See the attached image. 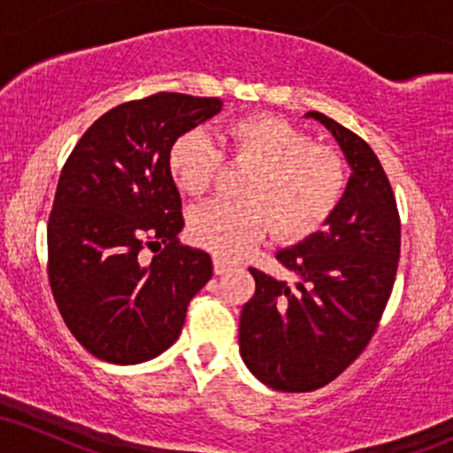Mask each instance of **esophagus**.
Returning a JSON list of instances; mask_svg holds the SVG:
<instances>
[{
    "label": "esophagus",
    "mask_w": 453,
    "mask_h": 453,
    "mask_svg": "<svg viewBox=\"0 0 453 453\" xmlns=\"http://www.w3.org/2000/svg\"><path fill=\"white\" fill-rule=\"evenodd\" d=\"M212 268H215V274H226L234 268V264L230 262V259L215 256V257H212Z\"/></svg>",
    "instance_id": "34e87169"
}]
</instances>
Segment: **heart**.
<instances>
[{"label":"heart","mask_w":453,"mask_h":453,"mask_svg":"<svg viewBox=\"0 0 453 453\" xmlns=\"http://www.w3.org/2000/svg\"><path fill=\"white\" fill-rule=\"evenodd\" d=\"M226 153L256 165L244 180V200H211L187 217L191 241L219 256H241L273 230L283 242H300L334 217L349 187L347 161L288 119L249 114L226 127ZM223 153L202 129H189L168 150L174 185L202 196L215 183Z\"/></svg>","instance_id":"heart-1"}]
</instances>
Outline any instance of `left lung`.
I'll list each match as a JSON object with an SVG mask.
<instances>
[{
    "mask_svg": "<svg viewBox=\"0 0 453 453\" xmlns=\"http://www.w3.org/2000/svg\"><path fill=\"white\" fill-rule=\"evenodd\" d=\"M353 174L341 209L277 259L296 274L279 280L257 268L256 294L241 313V356L279 392H313L366 349L392 294L400 257V215L381 161L351 129L321 112Z\"/></svg>",
    "mask_w": 453,
    "mask_h": 453,
    "instance_id": "left-lung-1",
    "label": "left lung"
}]
</instances>
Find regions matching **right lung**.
<instances>
[{"label": "right lung", "instance_id": "right-lung-1", "mask_svg": "<svg viewBox=\"0 0 453 453\" xmlns=\"http://www.w3.org/2000/svg\"><path fill=\"white\" fill-rule=\"evenodd\" d=\"M219 97L159 91L104 112L61 168L46 227L49 283L76 341L100 360L138 364L179 339L211 256L180 244L183 202L168 150L221 111ZM157 246L144 263L139 253Z\"/></svg>", "mask_w": 453, "mask_h": 453}]
</instances>
